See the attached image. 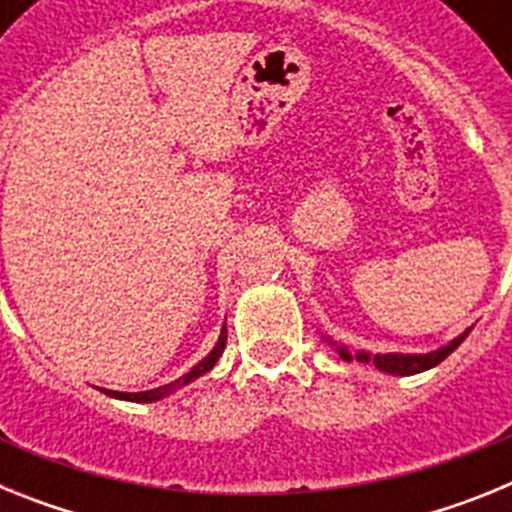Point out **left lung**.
Segmentation results:
<instances>
[{
    "label": "left lung",
    "instance_id": "left-lung-1",
    "mask_svg": "<svg viewBox=\"0 0 512 512\" xmlns=\"http://www.w3.org/2000/svg\"><path fill=\"white\" fill-rule=\"evenodd\" d=\"M467 328L461 336H456L454 341H449L446 346L436 348V351H428V354H369V351H354L351 354V348L343 346V343H336L330 341L328 336H325V341L330 343V346L336 348L338 356H341L343 361H361V364H374L379 369V372H387V374H397V377H410V374H420L425 372V369H433L436 364H441L446 356L454 351V348H459V343L464 341V338L469 336Z\"/></svg>",
    "mask_w": 512,
    "mask_h": 512
}]
</instances>
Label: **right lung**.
I'll use <instances>...</instances> for the list:
<instances>
[{
	"mask_svg": "<svg viewBox=\"0 0 512 512\" xmlns=\"http://www.w3.org/2000/svg\"><path fill=\"white\" fill-rule=\"evenodd\" d=\"M225 341H228V330H220V338H217L215 348H212L210 354L205 356V359L200 361L197 366H192L184 377H179L176 382L171 384H164V387H156V390H146V392H115V390H102L104 395H110V397H117V400H130V402H156V400H164V397H169L171 392L176 390H182V387H187L189 382H194V379H200L202 374H207L212 369V366L217 364V359L223 356L225 351Z\"/></svg>",
	"mask_w": 512,
	"mask_h": 512,
	"instance_id": "1",
	"label": "right lung"
}]
</instances>
